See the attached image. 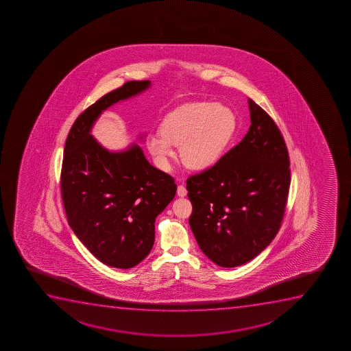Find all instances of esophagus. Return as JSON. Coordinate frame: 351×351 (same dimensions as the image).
<instances>
[{"mask_svg": "<svg viewBox=\"0 0 351 351\" xmlns=\"http://www.w3.org/2000/svg\"><path fill=\"white\" fill-rule=\"evenodd\" d=\"M186 195V186H182V184H180V186H178V196H180V197H184Z\"/></svg>", "mask_w": 351, "mask_h": 351, "instance_id": "1", "label": "esophagus"}]
</instances>
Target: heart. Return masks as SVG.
Returning <instances> with one entry per match:
<instances>
[{
  "instance_id": "heart-1",
  "label": "heart",
  "mask_w": 351,
  "mask_h": 351,
  "mask_svg": "<svg viewBox=\"0 0 351 351\" xmlns=\"http://www.w3.org/2000/svg\"><path fill=\"white\" fill-rule=\"evenodd\" d=\"M234 112L222 104L193 102L165 115L161 135L147 140V149L162 169H169L176 156L173 147H181L182 162L190 169H206L214 165L235 132Z\"/></svg>"
}]
</instances>
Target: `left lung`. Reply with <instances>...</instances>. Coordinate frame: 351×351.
<instances>
[{
    "label": "left lung",
    "mask_w": 351,
    "mask_h": 351,
    "mask_svg": "<svg viewBox=\"0 0 351 351\" xmlns=\"http://www.w3.org/2000/svg\"><path fill=\"white\" fill-rule=\"evenodd\" d=\"M250 128L216 165L186 180L189 224L203 254L235 268L263 252L280 230L289 186L288 149L271 117L247 99Z\"/></svg>",
    "instance_id": "1"
}]
</instances>
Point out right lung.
<instances>
[{
	"instance_id": "add662e5",
	"label": "right lung",
	"mask_w": 351,
	"mask_h": 351,
	"mask_svg": "<svg viewBox=\"0 0 351 351\" xmlns=\"http://www.w3.org/2000/svg\"><path fill=\"white\" fill-rule=\"evenodd\" d=\"M150 86V81H129L102 96L76 119L64 145L61 193L68 223L83 245L112 268H132L148 256L155 219L178 186L149 163L140 145L109 152L91 129L108 108Z\"/></svg>"
}]
</instances>
